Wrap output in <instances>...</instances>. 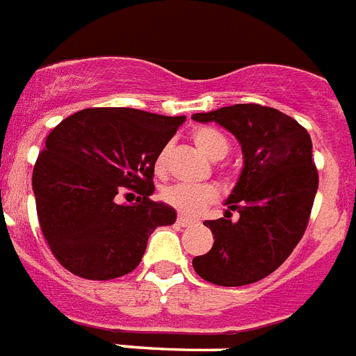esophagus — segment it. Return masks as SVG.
Instances as JSON below:
<instances>
[{"mask_svg":"<svg viewBox=\"0 0 356 356\" xmlns=\"http://www.w3.org/2000/svg\"><path fill=\"white\" fill-rule=\"evenodd\" d=\"M190 223H194V220H192V218H186V216H183V214L177 218V225H181V227H186V225H190Z\"/></svg>","mask_w":356,"mask_h":356,"instance_id":"esophagus-1","label":"esophagus"}]
</instances>
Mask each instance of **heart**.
Returning a JSON list of instances; mask_svg holds the SVG:
<instances>
[{"label": "heart", "instance_id": "b5f03b06", "mask_svg": "<svg viewBox=\"0 0 356 356\" xmlns=\"http://www.w3.org/2000/svg\"><path fill=\"white\" fill-rule=\"evenodd\" d=\"M192 140L195 147L211 161H222L229 153V140L218 129L197 127L192 131ZM168 161H170V145H164L155 159L156 175H166ZM218 172L223 179L231 177V170L227 166H218ZM220 197V190L216 184H173L162 190V200L183 216H200L207 207L214 205Z\"/></svg>", "mask_w": 356, "mask_h": 356}]
</instances>
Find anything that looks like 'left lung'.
<instances>
[{
	"label": "left lung",
	"mask_w": 356,
	"mask_h": 356,
	"mask_svg": "<svg viewBox=\"0 0 356 356\" xmlns=\"http://www.w3.org/2000/svg\"><path fill=\"white\" fill-rule=\"evenodd\" d=\"M214 122L242 145L243 170L225 216L207 220L214 234L209 253L192 260L195 273L218 286H243L264 279L290 257L309 225L318 192L312 140L303 125L257 103L194 114ZM241 214L231 220L232 211Z\"/></svg>",
	"instance_id": "left-lung-1"
}]
</instances>
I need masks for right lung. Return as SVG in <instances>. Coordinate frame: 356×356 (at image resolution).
Here are the masks:
<instances>
[{"label":"right lung","mask_w":356,"mask_h":356,"mask_svg":"<svg viewBox=\"0 0 356 356\" xmlns=\"http://www.w3.org/2000/svg\"><path fill=\"white\" fill-rule=\"evenodd\" d=\"M184 116L138 108H85L47 134L33 170L42 234L74 275L108 281L140 264L147 238L175 222V211L149 200L159 151ZM140 195L120 204L122 191Z\"/></svg>","instance_id":"right-lung-1"}]
</instances>
